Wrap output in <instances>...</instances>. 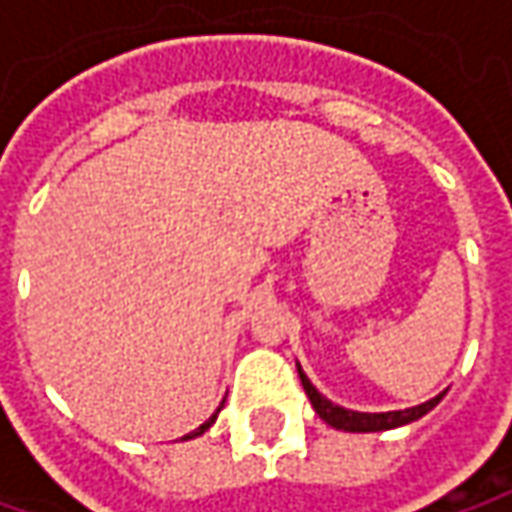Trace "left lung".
<instances>
[{"label":"left lung","mask_w":512,"mask_h":512,"mask_svg":"<svg viewBox=\"0 0 512 512\" xmlns=\"http://www.w3.org/2000/svg\"><path fill=\"white\" fill-rule=\"evenodd\" d=\"M298 375H300V384H303V389H306V395H309V401H312V407H315V412L321 415V421H326V424H329V427H335V430H344V433H384V430L404 427V424L418 421L421 415H427V412L433 410L435 404L447 395V389H444V392H438V395L430 398V401H424V404H418V407H407V410L358 412V410H346V407H341V404H332L326 395H321L318 387L306 378V372L300 369V364H298Z\"/></svg>","instance_id":"obj_1"}]
</instances>
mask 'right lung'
Listing matches in <instances>:
<instances>
[{
  "label": "right lung",
  "mask_w": 512,
  "mask_h": 512,
  "mask_svg": "<svg viewBox=\"0 0 512 512\" xmlns=\"http://www.w3.org/2000/svg\"><path fill=\"white\" fill-rule=\"evenodd\" d=\"M217 412H220V407H217ZM217 412H214V415H212V418H209V421H206V424H200V427H197V430H194V433L183 435V441H189V438H197V435H203V433H206V430H209V427H212L214 421H217Z\"/></svg>",
  "instance_id": "add662e5"
}]
</instances>
